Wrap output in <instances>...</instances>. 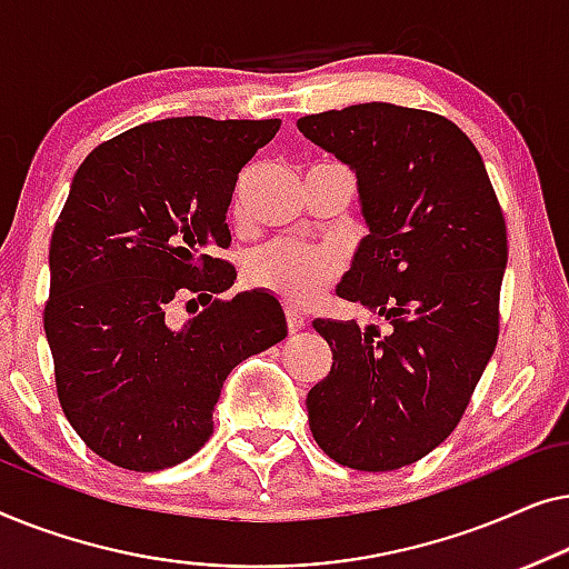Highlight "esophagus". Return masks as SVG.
Instances as JSON below:
<instances>
[{"instance_id": "esophagus-1", "label": "esophagus", "mask_w": 569, "mask_h": 569, "mask_svg": "<svg viewBox=\"0 0 569 569\" xmlns=\"http://www.w3.org/2000/svg\"><path fill=\"white\" fill-rule=\"evenodd\" d=\"M284 318H287V331L290 333L300 331L302 326H306V318H302V313H298L295 308H284Z\"/></svg>"}]
</instances>
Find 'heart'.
I'll return each mask as SVG.
<instances>
[{
  "mask_svg": "<svg viewBox=\"0 0 569 569\" xmlns=\"http://www.w3.org/2000/svg\"><path fill=\"white\" fill-rule=\"evenodd\" d=\"M337 271L339 259L329 248L279 240L253 256L246 279L253 290L274 295L290 306H306L326 282L337 277Z\"/></svg>",
  "mask_w": 569,
  "mask_h": 569,
  "instance_id": "obj_1",
  "label": "heart"
}]
</instances>
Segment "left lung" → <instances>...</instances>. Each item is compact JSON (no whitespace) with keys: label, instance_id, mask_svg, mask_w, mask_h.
<instances>
[{"label":"left lung","instance_id":"8db88e82","mask_svg":"<svg viewBox=\"0 0 569 569\" xmlns=\"http://www.w3.org/2000/svg\"><path fill=\"white\" fill-rule=\"evenodd\" d=\"M298 129L355 170L370 228L337 295L391 323L380 337L313 321L333 362L308 391L310 432L347 469H401L456 430L497 347L500 201L477 147L440 113L360 103Z\"/></svg>","mask_w":569,"mask_h":569}]
</instances>
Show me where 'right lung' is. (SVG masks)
Returning a JSON list of instances; mask_svg holds the SVG:
<instances>
[{"mask_svg": "<svg viewBox=\"0 0 569 569\" xmlns=\"http://www.w3.org/2000/svg\"><path fill=\"white\" fill-rule=\"evenodd\" d=\"M279 119L181 116L98 144L51 236L43 329L61 409L92 453L129 471H160L209 440L230 370L287 337L274 295L230 300L236 269L228 207L240 168ZM206 310L181 330L178 301Z\"/></svg>", "mask_w": 569, "mask_h": 569, "instance_id": "obj_1", "label": "right lung"}]
</instances>
